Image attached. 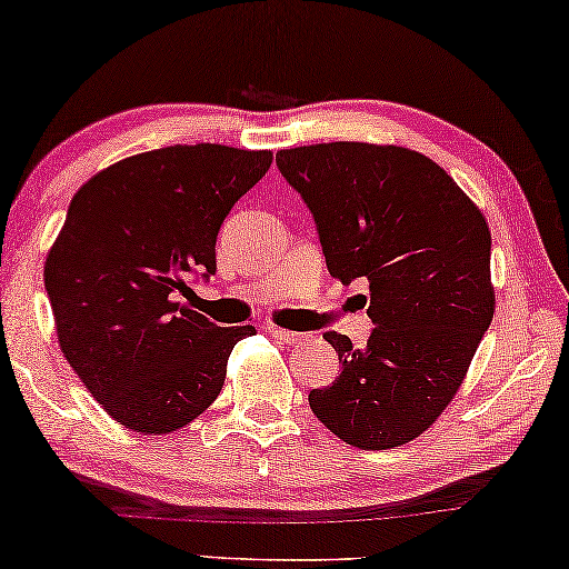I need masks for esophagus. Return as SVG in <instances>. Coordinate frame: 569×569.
Here are the masks:
<instances>
[{
    "mask_svg": "<svg viewBox=\"0 0 569 569\" xmlns=\"http://www.w3.org/2000/svg\"><path fill=\"white\" fill-rule=\"evenodd\" d=\"M271 337H274L277 341H282V345H300L302 341V333L298 331H287V329H277V326H267Z\"/></svg>",
    "mask_w": 569,
    "mask_h": 569,
    "instance_id": "1",
    "label": "esophagus"
}]
</instances>
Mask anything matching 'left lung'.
I'll list each match as a JSON object with an SVG mask.
<instances>
[{"label":"left lung","instance_id":"1","mask_svg":"<svg viewBox=\"0 0 569 569\" xmlns=\"http://www.w3.org/2000/svg\"><path fill=\"white\" fill-rule=\"evenodd\" d=\"M277 168L313 214L331 277L370 284L368 347L323 333L341 372L310 391V409L355 448L403 446L448 407L492 323L487 220L407 147H295L277 152Z\"/></svg>","mask_w":569,"mask_h":569}]
</instances>
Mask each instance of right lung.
<instances>
[{
	"instance_id": "1",
	"label": "right lung",
	"mask_w": 569,
	"mask_h": 569,
	"mask_svg": "<svg viewBox=\"0 0 569 569\" xmlns=\"http://www.w3.org/2000/svg\"><path fill=\"white\" fill-rule=\"evenodd\" d=\"M271 166L269 150L176 144L119 160L74 193L46 259L59 347L116 422L166 435L222 391L253 326H217L183 306L217 271L224 217Z\"/></svg>"
}]
</instances>
